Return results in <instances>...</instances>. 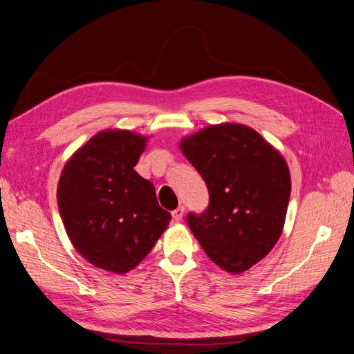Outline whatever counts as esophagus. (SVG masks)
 <instances>
[{"label": "esophagus", "mask_w": 354, "mask_h": 354, "mask_svg": "<svg viewBox=\"0 0 354 354\" xmlns=\"http://www.w3.org/2000/svg\"><path fill=\"white\" fill-rule=\"evenodd\" d=\"M183 214H185V207L178 206L176 210H172V219H174L176 223H180L183 218Z\"/></svg>", "instance_id": "1"}]
</instances>
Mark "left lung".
I'll return each instance as SVG.
<instances>
[{
    "label": "left lung",
    "mask_w": 354,
    "mask_h": 354,
    "mask_svg": "<svg viewBox=\"0 0 354 354\" xmlns=\"http://www.w3.org/2000/svg\"><path fill=\"white\" fill-rule=\"evenodd\" d=\"M209 189V207L187 224L212 262L241 274L270 253L283 232L290 174L283 156L243 124L209 125L180 140Z\"/></svg>",
    "instance_id": "obj_1"
}]
</instances>
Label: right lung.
<instances>
[{
  "instance_id": "1",
  "label": "right lung",
  "mask_w": 354,
  "mask_h": 354,
  "mask_svg": "<svg viewBox=\"0 0 354 354\" xmlns=\"http://www.w3.org/2000/svg\"><path fill=\"white\" fill-rule=\"evenodd\" d=\"M145 144L130 130H103L69 157L59 178L57 206L71 243L113 274L142 262L171 221L153 183L135 171Z\"/></svg>"
}]
</instances>
